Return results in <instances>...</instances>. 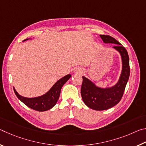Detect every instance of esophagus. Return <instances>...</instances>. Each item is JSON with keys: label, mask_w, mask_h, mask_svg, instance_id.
Masks as SVG:
<instances>
[{"label": "esophagus", "mask_w": 146, "mask_h": 146, "mask_svg": "<svg viewBox=\"0 0 146 146\" xmlns=\"http://www.w3.org/2000/svg\"><path fill=\"white\" fill-rule=\"evenodd\" d=\"M76 73H81V71H79V70H78L77 71H76Z\"/></svg>", "instance_id": "1"}]
</instances>
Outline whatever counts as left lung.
<instances>
[{
    "instance_id": "obj_1",
    "label": "left lung",
    "mask_w": 146,
    "mask_h": 146,
    "mask_svg": "<svg viewBox=\"0 0 146 146\" xmlns=\"http://www.w3.org/2000/svg\"><path fill=\"white\" fill-rule=\"evenodd\" d=\"M100 36L105 44H115L113 48L117 50L121 56L122 71L117 82L113 86L107 88L97 86L93 81L84 76H82L81 96L83 102L88 108L97 111L108 110L120 102L130 74L129 58L124 47L111 36L101 35Z\"/></svg>"
}]
</instances>
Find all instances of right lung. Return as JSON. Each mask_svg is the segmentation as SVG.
I'll return each instance as SVG.
<instances>
[{
  "label": "right lung",
  "mask_w": 146,
  "mask_h": 146,
  "mask_svg": "<svg viewBox=\"0 0 146 146\" xmlns=\"http://www.w3.org/2000/svg\"><path fill=\"white\" fill-rule=\"evenodd\" d=\"M28 39L30 38L25 39L23 42L28 40ZM71 76V75L70 74H68L62 78L59 79L54 84V85L48 92L42 95L38 96V97L32 98L24 97L20 95L15 88H13V90L17 98L28 107L33 109L34 110L38 111H46L55 106L59 97H60L62 88L64 84L70 78Z\"/></svg>",
  "instance_id": "obj_1"
}]
</instances>
